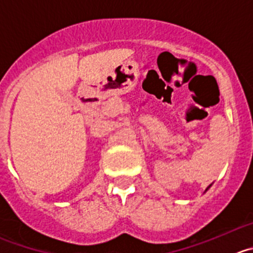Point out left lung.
<instances>
[{
    "instance_id": "obj_1",
    "label": "left lung",
    "mask_w": 253,
    "mask_h": 253,
    "mask_svg": "<svg viewBox=\"0 0 253 253\" xmlns=\"http://www.w3.org/2000/svg\"><path fill=\"white\" fill-rule=\"evenodd\" d=\"M209 188H210V185H209ZM209 188H207V190H208V189H209Z\"/></svg>"
}]
</instances>
